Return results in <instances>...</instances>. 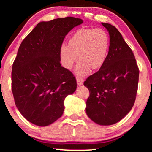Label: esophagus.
I'll list each match as a JSON object with an SVG mask.
<instances>
[{"label": "esophagus", "mask_w": 152, "mask_h": 152, "mask_svg": "<svg viewBox=\"0 0 152 152\" xmlns=\"http://www.w3.org/2000/svg\"><path fill=\"white\" fill-rule=\"evenodd\" d=\"M77 86H82L83 84H84V80H82V78L80 77H77Z\"/></svg>", "instance_id": "esophagus-1"}]
</instances>
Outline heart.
I'll use <instances>...</instances> for the list:
<instances>
[{"label":"heart","mask_w":152,"mask_h":152,"mask_svg":"<svg viewBox=\"0 0 152 152\" xmlns=\"http://www.w3.org/2000/svg\"><path fill=\"white\" fill-rule=\"evenodd\" d=\"M109 48V37L102 29H81L70 37L68 46L62 45L60 48V61L64 68L70 70L79 57L80 61L75 72L76 75L84 77L91 68L97 70L103 66Z\"/></svg>","instance_id":"b5f03b06"}]
</instances>
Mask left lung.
Here are the masks:
<instances>
[{
  "label": "left lung",
  "mask_w": 152,
  "mask_h": 152,
  "mask_svg": "<svg viewBox=\"0 0 152 152\" xmlns=\"http://www.w3.org/2000/svg\"><path fill=\"white\" fill-rule=\"evenodd\" d=\"M109 34L107 59L84 83L90 92L86 112L99 125L117 123L132 109L138 89L139 70L134 53L115 27L102 23Z\"/></svg>",
  "instance_id": "obj_1"
}]
</instances>
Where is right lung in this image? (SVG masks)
<instances>
[{
  "label": "right lung",
  "instance_id": "right-lung-1",
  "mask_svg": "<svg viewBox=\"0 0 152 152\" xmlns=\"http://www.w3.org/2000/svg\"><path fill=\"white\" fill-rule=\"evenodd\" d=\"M83 20L75 17L41 21L23 39L12 66L15 104L31 123L48 126L61 117L64 99L77 88L75 77L60 64L66 35Z\"/></svg>",
  "mask_w": 152,
  "mask_h": 152
}]
</instances>
